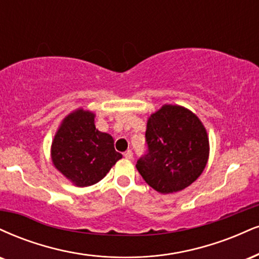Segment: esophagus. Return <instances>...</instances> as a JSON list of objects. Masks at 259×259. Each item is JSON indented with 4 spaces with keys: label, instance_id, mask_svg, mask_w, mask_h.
<instances>
[{
    "label": "esophagus",
    "instance_id": "34e87169",
    "mask_svg": "<svg viewBox=\"0 0 259 259\" xmlns=\"http://www.w3.org/2000/svg\"><path fill=\"white\" fill-rule=\"evenodd\" d=\"M124 158H125V159H133V152L130 151H126L125 153H124Z\"/></svg>",
    "mask_w": 259,
    "mask_h": 259
}]
</instances>
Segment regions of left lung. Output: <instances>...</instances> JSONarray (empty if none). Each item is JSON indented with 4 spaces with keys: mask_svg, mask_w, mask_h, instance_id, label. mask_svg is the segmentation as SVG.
Here are the masks:
<instances>
[{
    "mask_svg": "<svg viewBox=\"0 0 259 259\" xmlns=\"http://www.w3.org/2000/svg\"><path fill=\"white\" fill-rule=\"evenodd\" d=\"M148 153L136 169L148 186L161 194L175 193L197 181L210 154L208 135L191 110L163 105L147 120Z\"/></svg>",
    "mask_w": 259,
    "mask_h": 259,
    "instance_id": "obj_1",
    "label": "left lung"
}]
</instances>
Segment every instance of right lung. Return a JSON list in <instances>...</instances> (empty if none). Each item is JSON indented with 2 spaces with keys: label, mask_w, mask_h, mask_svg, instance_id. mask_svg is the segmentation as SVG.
<instances>
[{
  "label": "right lung",
  "mask_w": 259,
  "mask_h": 259,
  "mask_svg": "<svg viewBox=\"0 0 259 259\" xmlns=\"http://www.w3.org/2000/svg\"><path fill=\"white\" fill-rule=\"evenodd\" d=\"M94 112L77 108L61 120L52 141V163L76 187L98 183L121 159L113 138L95 126Z\"/></svg>",
  "instance_id": "1"
}]
</instances>
